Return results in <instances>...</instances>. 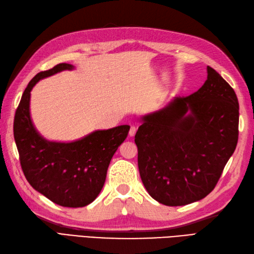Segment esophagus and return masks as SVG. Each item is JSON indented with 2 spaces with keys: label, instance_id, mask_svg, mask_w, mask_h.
<instances>
[{
  "label": "esophagus",
  "instance_id": "1",
  "mask_svg": "<svg viewBox=\"0 0 254 254\" xmlns=\"http://www.w3.org/2000/svg\"><path fill=\"white\" fill-rule=\"evenodd\" d=\"M136 134V127H131V128H129V132H128V135L131 136V137H133V136Z\"/></svg>",
  "mask_w": 254,
  "mask_h": 254
}]
</instances>
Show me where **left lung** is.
<instances>
[{"instance_id": "1", "label": "left lung", "mask_w": 254, "mask_h": 254, "mask_svg": "<svg viewBox=\"0 0 254 254\" xmlns=\"http://www.w3.org/2000/svg\"><path fill=\"white\" fill-rule=\"evenodd\" d=\"M238 120L235 91L210 66L196 92L141 116L135 144L149 195L166 206L206 197L235 151Z\"/></svg>"}]
</instances>
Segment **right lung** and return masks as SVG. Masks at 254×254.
<instances>
[{
  "instance_id": "1",
  "label": "right lung",
  "mask_w": 254,
  "mask_h": 254,
  "mask_svg": "<svg viewBox=\"0 0 254 254\" xmlns=\"http://www.w3.org/2000/svg\"><path fill=\"white\" fill-rule=\"evenodd\" d=\"M74 68V65L61 63L34 76L24 90L14 120V137L29 184L54 203L70 208L87 206L97 197L113 155L129 131V126L97 129L69 142L50 141L38 133L30 113L32 89L44 78Z\"/></svg>"
}]
</instances>
